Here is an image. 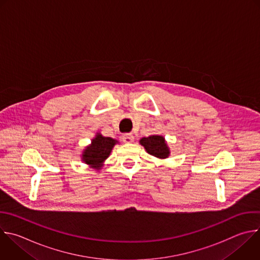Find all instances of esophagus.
<instances>
[{"mask_svg": "<svg viewBox=\"0 0 260 260\" xmlns=\"http://www.w3.org/2000/svg\"><path fill=\"white\" fill-rule=\"evenodd\" d=\"M134 141H135L134 136H132V135H129V134L122 136V142L125 143V144H131V143H133Z\"/></svg>", "mask_w": 260, "mask_h": 260, "instance_id": "obj_1", "label": "esophagus"}]
</instances>
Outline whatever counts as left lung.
I'll return each instance as SVG.
<instances>
[{"label":"left lung","mask_w":260,"mask_h":260,"mask_svg":"<svg viewBox=\"0 0 260 260\" xmlns=\"http://www.w3.org/2000/svg\"><path fill=\"white\" fill-rule=\"evenodd\" d=\"M140 144L145 148L148 154L156 158L165 159L170 155V149L162 136L152 135L147 138L144 137L140 140Z\"/></svg>","instance_id":"1"}]
</instances>
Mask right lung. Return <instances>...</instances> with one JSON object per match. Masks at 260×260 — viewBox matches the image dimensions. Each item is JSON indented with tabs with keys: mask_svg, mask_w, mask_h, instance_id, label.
I'll list each match as a JSON object with an SVG mask.
<instances>
[{
	"mask_svg": "<svg viewBox=\"0 0 260 260\" xmlns=\"http://www.w3.org/2000/svg\"><path fill=\"white\" fill-rule=\"evenodd\" d=\"M118 143L115 139L104 137L97 133L91 144L82 150L80 158L83 163L88 164L91 168L100 170L104 166L105 160L110 156L113 147Z\"/></svg>",
	"mask_w": 260,
	"mask_h": 260,
	"instance_id": "obj_1",
	"label": "right lung"
}]
</instances>
